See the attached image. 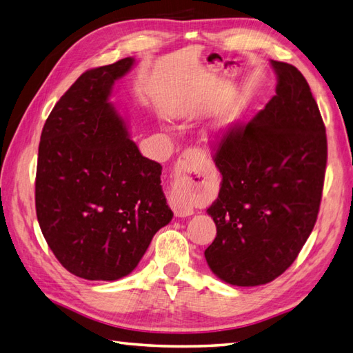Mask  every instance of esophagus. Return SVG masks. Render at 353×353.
Returning a JSON list of instances; mask_svg holds the SVG:
<instances>
[{
  "instance_id": "1",
  "label": "esophagus",
  "mask_w": 353,
  "mask_h": 353,
  "mask_svg": "<svg viewBox=\"0 0 353 353\" xmlns=\"http://www.w3.org/2000/svg\"><path fill=\"white\" fill-rule=\"evenodd\" d=\"M205 157L207 155L203 149L190 148V149H185L176 160L175 183H174V187H172L169 204L172 210H174L175 216L178 218H185L193 214V207L189 199V195H187V192L184 189L183 176L184 174H189V172L190 174L192 172H195L199 164H203Z\"/></svg>"
}]
</instances>
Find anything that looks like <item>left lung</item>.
I'll return each mask as SVG.
<instances>
[{
	"label": "left lung",
	"instance_id": "obj_1",
	"mask_svg": "<svg viewBox=\"0 0 353 353\" xmlns=\"http://www.w3.org/2000/svg\"><path fill=\"white\" fill-rule=\"evenodd\" d=\"M276 96L248 123L222 134L213 160L222 175L207 213L216 237L210 270L236 286L272 282L291 267L319 216L327 161L326 128L300 71L271 61Z\"/></svg>",
	"mask_w": 353,
	"mask_h": 353
}]
</instances>
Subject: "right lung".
<instances>
[{
    "mask_svg": "<svg viewBox=\"0 0 353 353\" xmlns=\"http://www.w3.org/2000/svg\"><path fill=\"white\" fill-rule=\"evenodd\" d=\"M134 65L125 57L85 71L50 112L41 134L36 216L50 250L86 280L128 276L174 213L161 164L140 154L108 97Z\"/></svg>",
    "mask_w": 353,
    "mask_h": 353,
    "instance_id": "right-lung-1",
    "label": "right lung"
}]
</instances>
